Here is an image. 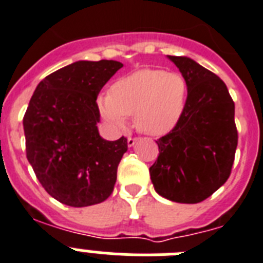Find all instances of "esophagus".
<instances>
[{
	"mask_svg": "<svg viewBox=\"0 0 263 263\" xmlns=\"http://www.w3.org/2000/svg\"><path fill=\"white\" fill-rule=\"evenodd\" d=\"M137 139L136 137H128V140H127V144H128V146H134L135 144H136Z\"/></svg>",
	"mask_w": 263,
	"mask_h": 263,
	"instance_id": "obj_1",
	"label": "esophagus"
}]
</instances>
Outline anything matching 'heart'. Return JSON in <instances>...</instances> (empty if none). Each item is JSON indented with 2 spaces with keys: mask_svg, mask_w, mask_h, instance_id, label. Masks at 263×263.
<instances>
[{
  "mask_svg": "<svg viewBox=\"0 0 263 263\" xmlns=\"http://www.w3.org/2000/svg\"><path fill=\"white\" fill-rule=\"evenodd\" d=\"M187 103V82L176 72L141 69L112 84L110 94L98 98L101 114L122 127L135 117L137 131L161 136L178 124Z\"/></svg>",
  "mask_w": 263,
  "mask_h": 263,
  "instance_id": "obj_1",
  "label": "heart"
}]
</instances>
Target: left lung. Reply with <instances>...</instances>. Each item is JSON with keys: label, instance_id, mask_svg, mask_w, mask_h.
<instances>
[{"label": "left lung", "instance_id": "obj_1", "mask_svg": "<svg viewBox=\"0 0 263 263\" xmlns=\"http://www.w3.org/2000/svg\"><path fill=\"white\" fill-rule=\"evenodd\" d=\"M187 82L181 120L156 143L158 155L149 167L156 193L177 203H199L231 176L237 148L235 102L227 85L186 56H167Z\"/></svg>", "mask_w": 263, "mask_h": 263}]
</instances>
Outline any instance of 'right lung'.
Returning <instances> with one entry per match:
<instances>
[{"instance_id":"add662e5","label":"right lung","mask_w":263,"mask_h":263,"mask_svg":"<svg viewBox=\"0 0 263 263\" xmlns=\"http://www.w3.org/2000/svg\"><path fill=\"white\" fill-rule=\"evenodd\" d=\"M122 67L114 60L76 61L47 76L30 99L26 156L44 190L63 204H98L114 190L128 145L124 136L101 137L97 97Z\"/></svg>"}]
</instances>
